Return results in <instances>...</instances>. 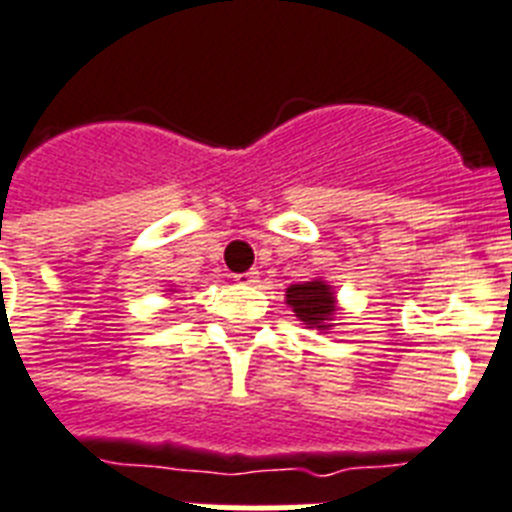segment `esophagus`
<instances>
[{"label": "esophagus", "instance_id": "34e87169", "mask_svg": "<svg viewBox=\"0 0 512 512\" xmlns=\"http://www.w3.org/2000/svg\"><path fill=\"white\" fill-rule=\"evenodd\" d=\"M234 278H237L239 283H247V286H255V283L260 281V273H257V270H247V273H239V275H234Z\"/></svg>", "mask_w": 512, "mask_h": 512}]
</instances>
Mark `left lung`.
<instances>
[{
  "instance_id": "obj_1",
  "label": "left lung",
  "mask_w": 512,
  "mask_h": 512,
  "mask_svg": "<svg viewBox=\"0 0 512 512\" xmlns=\"http://www.w3.org/2000/svg\"><path fill=\"white\" fill-rule=\"evenodd\" d=\"M286 304L293 311V317L306 324V330H332L337 314H340L335 288L322 278H311V281L288 286Z\"/></svg>"
}]
</instances>
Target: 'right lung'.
I'll list each match as a JSON object with an SVG mask.
<instances>
[{
    "label": "right lung",
    "instance_id": "add662e5",
    "mask_svg": "<svg viewBox=\"0 0 512 512\" xmlns=\"http://www.w3.org/2000/svg\"><path fill=\"white\" fill-rule=\"evenodd\" d=\"M170 293H175V288H170Z\"/></svg>",
    "mask_w": 512,
    "mask_h": 512
}]
</instances>
